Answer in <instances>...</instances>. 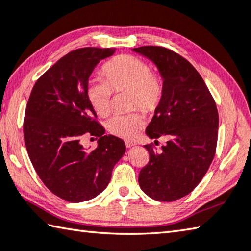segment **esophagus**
<instances>
[{"label": "esophagus", "instance_id": "esophagus-1", "mask_svg": "<svg viewBox=\"0 0 251 251\" xmlns=\"http://www.w3.org/2000/svg\"><path fill=\"white\" fill-rule=\"evenodd\" d=\"M125 144H126V147H127V148H130V147H133V146L136 145L135 143H133V141H129V140L126 141Z\"/></svg>", "mask_w": 251, "mask_h": 251}]
</instances>
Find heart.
<instances>
[{
  "mask_svg": "<svg viewBox=\"0 0 251 251\" xmlns=\"http://www.w3.org/2000/svg\"><path fill=\"white\" fill-rule=\"evenodd\" d=\"M107 81H91L86 97L99 115L107 116L112 111L113 91H128L130 108L140 107L152 113L160 106L163 98V83L160 76L151 74L149 65L140 58L121 54L107 61L102 68ZM145 125V117L139 112L120 114L107 123L111 134L124 139H133Z\"/></svg>",
  "mask_w": 251,
  "mask_h": 251,
  "instance_id": "heart-1",
  "label": "heart"
}]
</instances>
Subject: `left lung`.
I'll return each mask as SVG.
<instances>
[{
  "mask_svg": "<svg viewBox=\"0 0 251 251\" xmlns=\"http://www.w3.org/2000/svg\"><path fill=\"white\" fill-rule=\"evenodd\" d=\"M158 68L163 98L146 128L150 139L167 138L161 151L144 147L149 162L139 172L140 189L156 201L172 202L197 188L215 156L218 131L216 104L206 84L191 63L171 50L134 48Z\"/></svg>",
  "mask_w": 251,
  "mask_h": 251,
  "instance_id": "left-lung-1",
  "label": "left lung"
}]
</instances>
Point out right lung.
<instances>
[{
	"label": "right lung",
	"mask_w": 251,
	"mask_h": 251,
	"mask_svg": "<svg viewBox=\"0 0 251 251\" xmlns=\"http://www.w3.org/2000/svg\"><path fill=\"white\" fill-rule=\"evenodd\" d=\"M114 51L86 47L67 53L37 80L27 103L24 140L30 161L44 184L68 202L103 192L126 151L124 140L104 135L86 97L94 68ZM85 133L99 137L97 150L80 144Z\"/></svg>",
	"instance_id": "1"
}]
</instances>
